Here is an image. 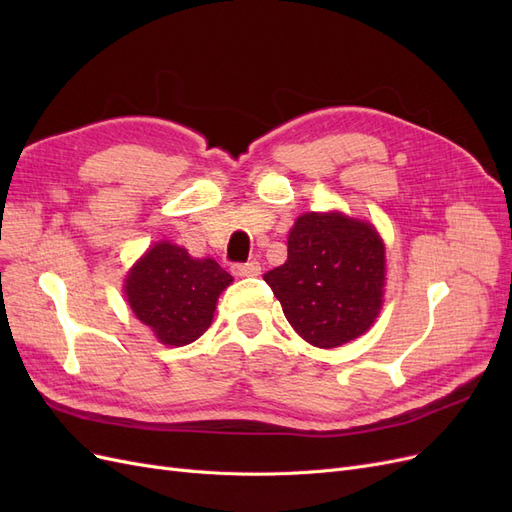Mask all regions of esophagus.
Listing matches in <instances>:
<instances>
[{
	"label": "esophagus",
	"instance_id": "34e87169",
	"mask_svg": "<svg viewBox=\"0 0 512 512\" xmlns=\"http://www.w3.org/2000/svg\"><path fill=\"white\" fill-rule=\"evenodd\" d=\"M232 273L239 277H254L260 273V262L258 260H247V262H235L232 265Z\"/></svg>",
	"mask_w": 512,
	"mask_h": 512
}]
</instances>
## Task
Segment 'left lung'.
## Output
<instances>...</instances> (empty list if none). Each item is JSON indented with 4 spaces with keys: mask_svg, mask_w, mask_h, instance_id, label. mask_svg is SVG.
Segmentation results:
<instances>
[{
    "mask_svg": "<svg viewBox=\"0 0 512 512\" xmlns=\"http://www.w3.org/2000/svg\"><path fill=\"white\" fill-rule=\"evenodd\" d=\"M265 282L305 342L342 346L363 335L380 312L384 243L367 222L303 213L288 235V260Z\"/></svg>",
    "mask_w": 512,
    "mask_h": 512,
    "instance_id": "obj_1",
    "label": "left lung"
}]
</instances>
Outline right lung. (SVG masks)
I'll use <instances>...</instances> for the list:
<instances>
[{
	"instance_id": "1",
	"label": "right lung",
	"mask_w": 512,
	"mask_h": 512,
	"mask_svg": "<svg viewBox=\"0 0 512 512\" xmlns=\"http://www.w3.org/2000/svg\"><path fill=\"white\" fill-rule=\"evenodd\" d=\"M230 282L215 260H194L179 245L158 243L130 271L126 297L162 344L185 346L209 329L215 303Z\"/></svg>"
}]
</instances>
